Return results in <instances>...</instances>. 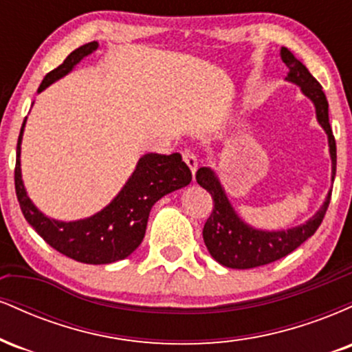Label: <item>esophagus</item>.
<instances>
[{
  "instance_id": "1",
  "label": "esophagus",
  "mask_w": 352,
  "mask_h": 352,
  "mask_svg": "<svg viewBox=\"0 0 352 352\" xmlns=\"http://www.w3.org/2000/svg\"><path fill=\"white\" fill-rule=\"evenodd\" d=\"M182 157H184V162L188 165V168H190V170H192L193 175H195L197 167H199V160H197L195 153L190 152V151H185L184 153H182Z\"/></svg>"
}]
</instances>
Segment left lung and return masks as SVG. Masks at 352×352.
Here are the masks:
<instances>
[{
    "mask_svg": "<svg viewBox=\"0 0 352 352\" xmlns=\"http://www.w3.org/2000/svg\"><path fill=\"white\" fill-rule=\"evenodd\" d=\"M280 56L288 67L286 80L300 87L302 94L313 102L318 124L328 135L331 180L334 182V177H336V140L331 131L328 100H326L321 84L311 76L305 64L296 59L292 51L281 47ZM197 182L213 199V212L204 227L205 245L218 263L235 270H248L273 263V261L294 252L298 246L314 235L324 218L331 200L329 190L318 212L305 223L286 230H263L252 227L238 215L215 170H212L210 167H200L197 170Z\"/></svg>",
    "mask_w": 352,
    "mask_h": 352,
    "instance_id": "left-lung-1",
    "label": "left lung"
}]
</instances>
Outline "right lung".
<instances>
[{
	"mask_svg": "<svg viewBox=\"0 0 352 352\" xmlns=\"http://www.w3.org/2000/svg\"><path fill=\"white\" fill-rule=\"evenodd\" d=\"M98 47L99 43L92 41L72 51L60 66L46 74L38 92H43L52 82L69 74L80 60L98 51ZM26 119L21 125L16 147L14 187L19 207L28 223L47 245L80 263L107 265L124 260L134 253L144 240L148 213L153 204L167 193L187 187L192 182V172L182 160L180 153H145L139 159L134 172L120 192L102 210L80 220H56L44 215L36 207L24 187L21 142Z\"/></svg>",
	"mask_w": 352,
	"mask_h": 352,
	"instance_id": "right-lung-1",
	"label": "right lung"
}]
</instances>
